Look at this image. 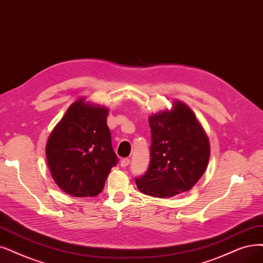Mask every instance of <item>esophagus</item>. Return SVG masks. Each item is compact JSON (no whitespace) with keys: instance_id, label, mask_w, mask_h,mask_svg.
Here are the masks:
<instances>
[{"instance_id":"obj_1","label":"esophagus","mask_w":263,"mask_h":263,"mask_svg":"<svg viewBox=\"0 0 263 263\" xmlns=\"http://www.w3.org/2000/svg\"><path fill=\"white\" fill-rule=\"evenodd\" d=\"M130 159L129 158H123L122 160H121V167H126V166H129V164H130Z\"/></svg>"}]
</instances>
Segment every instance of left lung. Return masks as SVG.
I'll use <instances>...</instances> for the list:
<instances>
[{"label":"left lung","mask_w":263,"mask_h":263,"mask_svg":"<svg viewBox=\"0 0 263 263\" xmlns=\"http://www.w3.org/2000/svg\"><path fill=\"white\" fill-rule=\"evenodd\" d=\"M151 161L147 171L135 178L138 189L154 197H172L190 191L205 172L210 146L207 135L186 105L176 102L148 119Z\"/></svg>","instance_id":"left-lung-1"}]
</instances>
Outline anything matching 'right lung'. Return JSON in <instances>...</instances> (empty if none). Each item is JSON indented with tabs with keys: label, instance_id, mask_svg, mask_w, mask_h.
<instances>
[{
	"label": "right lung",
	"instance_id": "obj_1",
	"mask_svg": "<svg viewBox=\"0 0 263 263\" xmlns=\"http://www.w3.org/2000/svg\"><path fill=\"white\" fill-rule=\"evenodd\" d=\"M107 115L105 107L77 101L48 138V168L57 185L69 195H99L110 169L119 161L111 145Z\"/></svg>",
	"mask_w": 263,
	"mask_h": 263
}]
</instances>
